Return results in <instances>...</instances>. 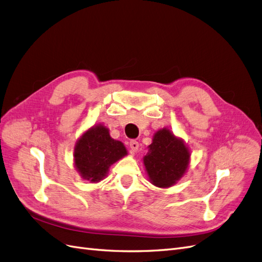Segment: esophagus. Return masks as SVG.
Listing matches in <instances>:
<instances>
[{
	"instance_id": "esophagus-1",
	"label": "esophagus",
	"mask_w": 262,
	"mask_h": 262,
	"mask_svg": "<svg viewBox=\"0 0 262 262\" xmlns=\"http://www.w3.org/2000/svg\"><path fill=\"white\" fill-rule=\"evenodd\" d=\"M130 148L132 152H137L138 148H139V142L136 140H131L130 141Z\"/></svg>"
}]
</instances>
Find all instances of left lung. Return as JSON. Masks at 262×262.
<instances>
[{"instance_id":"obj_1","label":"left lung","mask_w":262,"mask_h":262,"mask_svg":"<svg viewBox=\"0 0 262 262\" xmlns=\"http://www.w3.org/2000/svg\"><path fill=\"white\" fill-rule=\"evenodd\" d=\"M189 157L188 148L169 130L157 131L144 157L150 181L162 188L176 184L187 170Z\"/></svg>"}]
</instances>
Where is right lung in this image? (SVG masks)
Segmentation results:
<instances>
[{
	"label": "right lung",
	"instance_id": "obj_1",
	"mask_svg": "<svg viewBox=\"0 0 262 262\" xmlns=\"http://www.w3.org/2000/svg\"><path fill=\"white\" fill-rule=\"evenodd\" d=\"M126 155V149L120 141L110 138L108 129L98 125L84 133L74 150L75 166L81 176L92 182H97L106 176L108 168Z\"/></svg>",
	"mask_w": 262,
	"mask_h": 262
}]
</instances>
